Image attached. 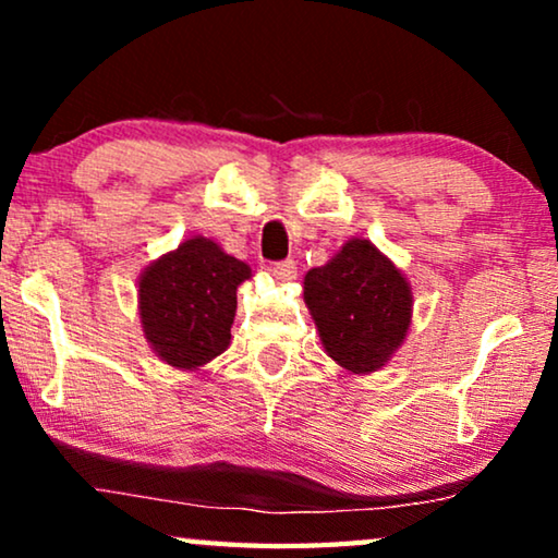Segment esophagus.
<instances>
[{"mask_svg": "<svg viewBox=\"0 0 558 558\" xmlns=\"http://www.w3.org/2000/svg\"><path fill=\"white\" fill-rule=\"evenodd\" d=\"M271 277L281 281V284H289V281L296 279V264L294 262H279L271 266Z\"/></svg>", "mask_w": 558, "mask_h": 558, "instance_id": "34e87169", "label": "esophagus"}]
</instances>
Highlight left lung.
Listing matches in <instances>:
<instances>
[{"instance_id":"1","label":"left lung","mask_w":558,"mask_h":558,"mask_svg":"<svg viewBox=\"0 0 558 558\" xmlns=\"http://www.w3.org/2000/svg\"><path fill=\"white\" fill-rule=\"evenodd\" d=\"M302 284L319 342L342 371L376 373L407 340L414 317L407 274L363 235L304 274Z\"/></svg>"}]
</instances>
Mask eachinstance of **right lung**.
<instances>
[{
	"mask_svg": "<svg viewBox=\"0 0 558 558\" xmlns=\"http://www.w3.org/2000/svg\"><path fill=\"white\" fill-rule=\"evenodd\" d=\"M251 277L246 262L205 235L149 262L136 281V310L151 353L174 371H203L231 345L235 292Z\"/></svg>",
	"mask_w": 558,
	"mask_h": 558,
	"instance_id": "obj_1",
	"label": "right lung"
}]
</instances>
